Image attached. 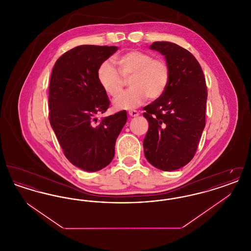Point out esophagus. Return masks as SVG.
Masks as SVG:
<instances>
[{"label":"esophagus","mask_w":251,"mask_h":251,"mask_svg":"<svg viewBox=\"0 0 251 251\" xmlns=\"http://www.w3.org/2000/svg\"><path fill=\"white\" fill-rule=\"evenodd\" d=\"M129 116L131 117V118H134V117H137V116H139V113L136 111V110H131V111H129Z\"/></svg>","instance_id":"esophagus-1"}]
</instances>
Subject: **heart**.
<instances>
[{"label": "heart", "instance_id": "heart-1", "mask_svg": "<svg viewBox=\"0 0 251 251\" xmlns=\"http://www.w3.org/2000/svg\"><path fill=\"white\" fill-rule=\"evenodd\" d=\"M118 70L109 62H102L97 72L98 81L107 95L118 96L125 81L130 79L131 88L114 100L116 109L139 107L147 100H159L167 91L170 68L167 61L153 58L151 53L138 50L126 51L116 58Z\"/></svg>", "mask_w": 251, "mask_h": 251}]
</instances>
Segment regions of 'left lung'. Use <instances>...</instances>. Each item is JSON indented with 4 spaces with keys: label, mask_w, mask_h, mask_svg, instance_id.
Listing matches in <instances>:
<instances>
[{
    "label": "left lung",
    "mask_w": 251,
    "mask_h": 251,
    "mask_svg": "<svg viewBox=\"0 0 251 251\" xmlns=\"http://www.w3.org/2000/svg\"><path fill=\"white\" fill-rule=\"evenodd\" d=\"M151 49L165 55L170 81L165 94L144 107L149 121L144 153L153 167L173 171L187 165L197 152L208 91L202 69L189 50L167 41L153 42Z\"/></svg>",
    "instance_id": "left-lung-1"
}]
</instances>
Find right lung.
Returning <instances> with one entry per match:
<instances>
[{
  "label": "right lung",
  "mask_w": 251,
  "mask_h": 251,
  "mask_svg": "<svg viewBox=\"0 0 251 251\" xmlns=\"http://www.w3.org/2000/svg\"><path fill=\"white\" fill-rule=\"evenodd\" d=\"M117 50L116 46H77L57 59L50 75V126L67 159L89 172L111 163L116 140L127 121L124 110L100 121L96 118L110 105L98 81V69Z\"/></svg>",
  "instance_id": "obj_1"
}]
</instances>
